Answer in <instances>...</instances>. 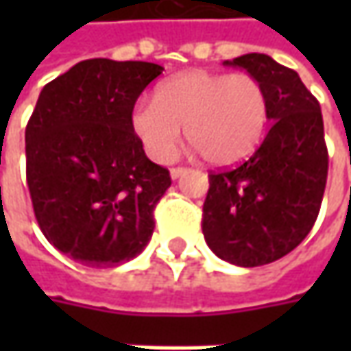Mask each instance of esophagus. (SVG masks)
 Segmentation results:
<instances>
[{
  "mask_svg": "<svg viewBox=\"0 0 351 351\" xmlns=\"http://www.w3.org/2000/svg\"><path fill=\"white\" fill-rule=\"evenodd\" d=\"M169 173H171L173 180H178V178H182L183 173H187V168H171L169 169Z\"/></svg>",
  "mask_w": 351,
  "mask_h": 351,
  "instance_id": "34e87169",
  "label": "esophagus"
}]
</instances>
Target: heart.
<instances>
[{"label": "heart", "mask_w": 351, "mask_h": 351, "mask_svg": "<svg viewBox=\"0 0 351 351\" xmlns=\"http://www.w3.org/2000/svg\"><path fill=\"white\" fill-rule=\"evenodd\" d=\"M267 121L269 97L258 77L193 70L160 84L154 99L136 103L130 127L156 162L171 160L185 125L187 141L209 164L232 166L254 154Z\"/></svg>", "instance_id": "b5f03b06"}]
</instances>
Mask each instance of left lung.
Masks as SVG:
<instances>
[{"label": "left lung", "instance_id": "8db88e82", "mask_svg": "<svg viewBox=\"0 0 351 351\" xmlns=\"http://www.w3.org/2000/svg\"><path fill=\"white\" fill-rule=\"evenodd\" d=\"M224 64L262 82L271 127L248 160L209 173L203 234L221 260L258 267L297 248L317 221L328 176L324 125L295 70L258 52Z\"/></svg>", "mask_w": 351, "mask_h": 351}]
</instances>
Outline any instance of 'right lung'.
Listing matches in <instances>:
<instances>
[{
  "mask_svg": "<svg viewBox=\"0 0 351 351\" xmlns=\"http://www.w3.org/2000/svg\"><path fill=\"white\" fill-rule=\"evenodd\" d=\"M162 70L91 58L38 95L25 130L27 185L43 234L75 262H128L154 232V209L171 178L146 158L130 115Z\"/></svg>",
  "mask_w": 351,
  "mask_h": 351,
  "instance_id": "right-lung-1",
  "label": "right lung"
}]
</instances>
